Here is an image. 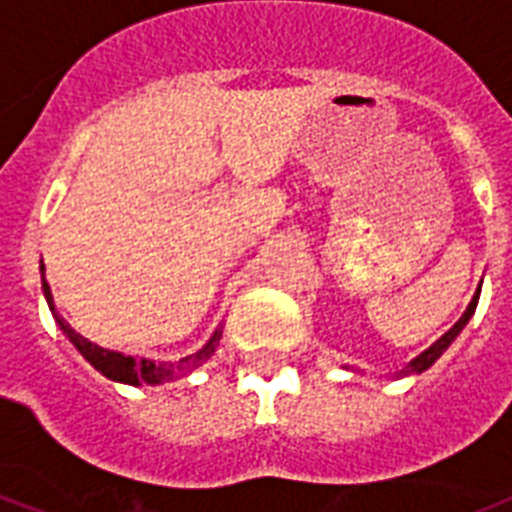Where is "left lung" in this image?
Returning a JSON list of instances; mask_svg holds the SVG:
<instances>
[{
    "label": "left lung",
    "mask_w": 512,
    "mask_h": 512,
    "mask_svg": "<svg viewBox=\"0 0 512 512\" xmlns=\"http://www.w3.org/2000/svg\"><path fill=\"white\" fill-rule=\"evenodd\" d=\"M479 291H482V286H479V289H476L474 299H471V304H468V309H466V312H463V317H461V320L455 322L453 328H450L448 333H445V336L440 338V341H437V343H432V346H429V349L424 351V354H419V356H416L414 362H411L409 367L403 369L401 375H411V372H424V369H427V367H432V364H435L437 359H440V356H442V351L448 349L450 343L455 341V336H458V333H461V330H463V325H466V322L471 320V315H474L476 302H479Z\"/></svg>",
    "instance_id": "left-lung-1"
}]
</instances>
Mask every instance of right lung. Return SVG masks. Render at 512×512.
I'll list each match as a JSON object with an SVG mask.
<instances>
[{"instance_id":"obj_1","label":"right lung","mask_w":512,"mask_h":512,"mask_svg":"<svg viewBox=\"0 0 512 512\" xmlns=\"http://www.w3.org/2000/svg\"><path fill=\"white\" fill-rule=\"evenodd\" d=\"M41 270H44V265H41ZM44 294H46V302H49L51 312H54V299H51V291H49V283H46L44 278ZM57 322L59 328L64 330V336L70 338L72 343H75V349L80 351V354L88 359L93 367L101 372V375H106L109 380H117V382H127V385H158V382L163 380H171V377L176 375H187V372H192V369H197L200 364L205 362V359H210V354L216 351L218 341H221V330H216L213 333V338H210L208 343H205L203 349L197 351V354L187 356V359H182V362H150V359H135V356H124L119 354V351H109V349H101V346H96V343H90L88 338H83L80 333H75V330L67 325V322L62 320V317L57 315Z\"/></svg>"}]
</instances>
